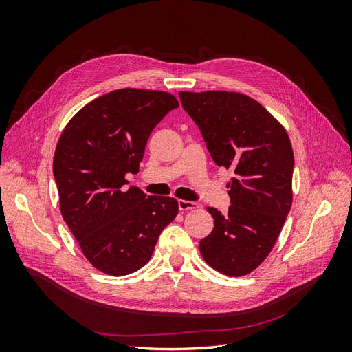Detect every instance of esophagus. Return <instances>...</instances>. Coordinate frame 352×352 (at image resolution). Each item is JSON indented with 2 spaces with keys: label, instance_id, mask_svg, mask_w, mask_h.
<instances>
[{
  "label": "esophagus",
  "instance_id": "obj_1",
  "mask_svg": "<svg viewBox=\"0 0 352 352\" xmlns=\"http://www.w3.org/2000/svg\"><path fill=\"white\" fill-rule=\"evenodd\" d=\"M177 206L180 211H188V210H197L199 206L198 202L194 201H185V199H179L177 201Z\"/></svg>",
  "mask_w": 352,
  "mask_h": 352
}]
</instances>
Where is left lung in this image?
I'll return each instance as SVG.
<instances>
[{
    "instance_id": "left-lung-1",
    "label": "left lung",
    "mask_w": 352,
    "mask_h": 352,
    "mask_svg": "<svg viewBox=\"0 0 352 352\" xmlns=\"http://www.w3.org/2000/svg\"><path fill=\"white\" fill-rule=\"evenodd\" d=\"M219 167L230 168V206L208 207L214 229L199 242L202 258L243 276L267 257L292 204L294 153L282 124L260 102L226 91L179 92Z\"/></svg>"
}]
</instances>
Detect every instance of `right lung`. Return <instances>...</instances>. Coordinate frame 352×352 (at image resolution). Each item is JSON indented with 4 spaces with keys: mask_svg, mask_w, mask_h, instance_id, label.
Here are the masks:
<instances>
[{
    "mask_svg": "<svg viewBox=\"0 0 352 352\" xmlns=\"http://www.w3.org/2000/svg\"><path fill=\"white\" fill-rule=\"evenodd\" d=\"M177 107L168 92L117 89L85 105L60 136L52 172L61 216L85 257L104 273L140 270L177 216L175 198L124 188L126 175L140 172L153 129Z\"/></svg>",
    "mask_w": 352,
    "mask_h": 352,
    "instance_id": "add662e5",
    "label": "right lung"
}]
</instances>
